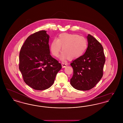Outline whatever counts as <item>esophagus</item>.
Listing matches in <instances>:
<instances>
[{"label":"esophagus","mask_w":123,"mask_h":123,"mask_svg":"<svg viewBox=\"0 0 123 123\" xmlns=\"http://www.w3.org/2000/svg\"><path fill=\"white\" fill-rule=\"evenodd\" d=\"M61 64H62V68H65L67 66V64L65 63H64V62H62Z\"/></svg>","instance_id":"34e87169"}]
</instances>
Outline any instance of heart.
Instances as JSON below:
<instances>
[{
    "mask_svg": "<svg viewBox=\"0 0 123 123\" xmlns=\"http://www.w3.org/2000/svg\"><path fill=\"white\" fill-rule=\"evenodd\" d=\"M88 46L86 39L77 34L62 33L57 39H54L50 45V50L53 56L57 57L61 51L60 57L62 60L65 59H76L84 53Z\"/></svg>",
    "mask_w": 123,
    "mask_h": 123,
    "instance_id": "1",
    "label": "heart"
}]
</instances>
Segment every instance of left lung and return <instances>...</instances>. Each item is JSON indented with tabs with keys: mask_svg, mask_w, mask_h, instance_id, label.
Wrapping results in <instances>:
<instances>
[{
	"mask_svg": "<svg viewBox=\"0 0 123 123\" xmlns=\"http://www.w3.org/2000/svg\"><path fill=\"white\" fill-rule=\"evenodd\" d=\"M87 38L88 47L86 51L70 64L73 69L70 84L78 90L86 91L94 88L103 76L105 63L101 44L89 34Z\"/></svg>",
	"mask_w": 123,
	"mask_h": 123,
	"instance_id": "1",
	"label": "left lung"
}]
</instances>
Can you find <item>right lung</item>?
<instances>
[{
	"instance_id": "right-lung-1",
	"label": "right lung",
	"mask_w": 123,
	"mask_h": 123,
	"mask_svg": "<svg viewBox=\"0 0 123 123\" xmlns=\"http://www.w3.org/2000/svg\"><path fill=\"white\" fill-rule=\"evenodd\" d=\"M49 39L45 30L35 32L27 38L19 53V68L24 81L35 90L50 88L62 68L50 55Z\"/></svg>"
}]
</instances>
